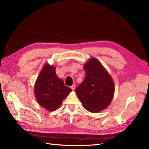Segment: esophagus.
Listing matches in <instances>:
<instances>
[{
  "instance_id": "obj_1",
  "label": "esophagus",
  "mask_w": 149,
  "mask_h": 149,
  "mask_svg": "<svg viewBox=\"0 0 149 149\" xmlns=\"http://www.w3.org/2000/svg\"><path fill=\"white\" fill-rule=\"evenodd\" d=\"M75 87H76V86H75V84H73L71 86V89L72 90H74V89H75Z\"/></svg>"
}]
</instances>
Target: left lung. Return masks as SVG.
I'll list each match as a JSON object with an SVG mask.
<instances>
[{"label":"left lung","mask_w":149,"mask_h":149,"mask_svg":"<svg viewBox=\"0 0 149 149\" xmlns=\"http://www.w3.org/2000/svg\"><path fill=\"white\" fill-rule=\"evenodd\" d=\"M83 68L85 78L75 92L85 109L96 113L106 109L111 102L114 93V81L95 58H91Z\"/></svg>","instance_id":"8db88e82"}]
</instances>
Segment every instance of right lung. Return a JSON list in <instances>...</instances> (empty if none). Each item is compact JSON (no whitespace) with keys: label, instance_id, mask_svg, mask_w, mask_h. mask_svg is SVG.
Instances as JSON below:
<instances>
[{"label":"right lung","instance_id":"right-lung-1","mask_svg":"<svg viewBox=\"0 0 149 149\" xmlns=\"http://www.w3.org/2000/svg\"><path fill=\"white\" fill-rule=\"evenodd\" d=\"M55 70V66L45 63L35 84L34 93L37 102L49 111L58 109L72 91L65 85L63 80L58 78Z\"/></svg>","mask_w":149,"mask_h":149}]
</instances>
